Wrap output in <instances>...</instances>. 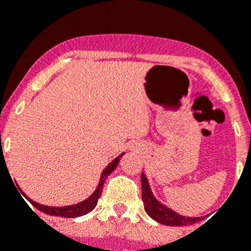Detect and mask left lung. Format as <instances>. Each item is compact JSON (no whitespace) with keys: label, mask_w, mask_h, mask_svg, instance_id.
<instances>
[{"label":"left lung","mask_w":251,"mask_h":251,"mask_svg":"<svg viewBox=\"0 0 251 251\" xmlns=\"http://www.w3.org/2000/svg\"><path fill=\"white\" fill-rule=\"evenodd\" d=\"M141 185H142V201H144L145 210L156 222L165 226H176V227H178V226L194 225V223L200 221V218H191V217L177 214L176 212L160 204L152 195L150 186H149L148 178L144 173L141 175Z\"/></svg>","instance_id":"8db88e82"}]
</instances>
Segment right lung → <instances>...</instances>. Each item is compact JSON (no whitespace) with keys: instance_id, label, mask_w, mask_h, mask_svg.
Here are the masks:
<instances>
[{"instance_id":"1","label":"right lung","mask_w":251,"mask_h":251,"mask_svg":"<svg viewBox=\"0 0 251 251\" xmlns=\"http://www.w3.org/2000/svg\"><path fill=\"white\" fill-rule=\"evenodd\" d=\"M123 155L124 154H122L121 156H118L117 159H114L110 164L103 169L102 175H101L100 178V183L97 186L96 191L93 192L92 195L87 199V200L79 202V204L70 205V206H46V205H41L36 201H32V200H29V201H30V204H32L33 206H36L38 210L50 215H57V217H64V218H75V217H80V215L87 214V213H90L91 210L96 206L97 200H99V198L101 196V192H102V186L103 182H105V178L117 168L118 163H119V160H121V158Z\"/></svg>"}]
</instances>
